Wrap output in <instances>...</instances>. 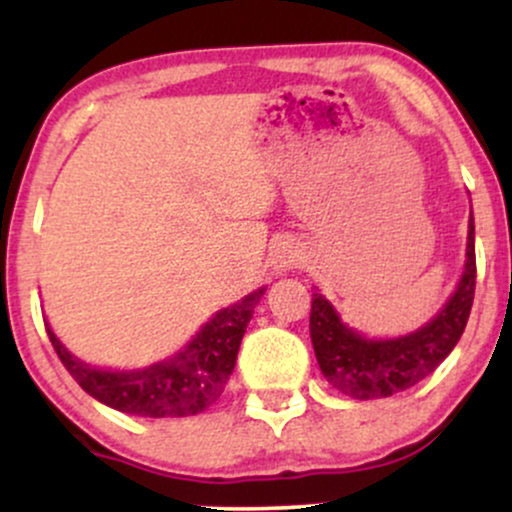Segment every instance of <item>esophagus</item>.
<instances>
[{
    "mask_svg": "<svg viewBox=\"0 0 512 512\" xmlns=\"http://www.w3.org/2000/svg\"><path fill=\"white\" fill-rule=\"evenodd\" d=\"M301 262H303V250L298 248V243H293V240H284V243H279L272 250V269L276 274L296 269Z\"/></svg>",
    "mask_w": 512,
    "mask_h": 512,
    "instance_id": "esophagus-1",
    "label": "esophagus"
}]
</instances>
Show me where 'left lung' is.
<instances>
[{
    "label": "left lung",
    "mask_w": 512,
    "mask_h": 512,
    "mask_svg": "<svg viewBox=\"0 0 512 512\" xmlns=\"http://www.w3.org/2000/svg\"><path fill=\"white\" fill-rule=\"evenodd\" d=\"M477 286L474 216L469 214L467 262L445 308L421 330L397 339H366L346 327L332 303L313 293L310 339L327 383L354 399H378L404 392L431 375L460 342Z\"/></svg>",
    "instance_id": "1"
}]
</instances>
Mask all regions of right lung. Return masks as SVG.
Here are the masks:
<instances>
[{
	"instance_id": "add662e5",
	"label": "right lung",
	"mask_w": 512,
	"mask_h": 512,
	"mask_svg": "<svg viewBox=\"0 0 512 512\" xmlns=\"http://www.w3.org/2000/svg\"><path fill=\"white\" fill-rule=\"evenodd\" d=\"M262 289L248 293L243 301L216 313L185 349L166 361L139 370H101L69 354L48 327L50 342L69 375L105 407L125 414L151 416H192L209 409L221 397L223 387L236 368V358Z\"/></svg>"
}]
</instances>
